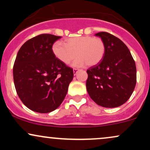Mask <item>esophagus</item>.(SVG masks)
Wrapping results in <instances>:
<instances>
[{
	"instance_id": "1",
	"label": "esophagus",
	"mask_w": 150,
	"mask_h": 150,
	"mask_svg": "<svg viewBox=\"0 0 150 150\" xmlns=\"http://www.w3.org/2000/svg\"><path fill=\"white\" fill-rule=\"evenodd\" d=\"M79 69H77V68H74L73 69V73H74V75H75L77 73V71H78Z\"/></svg>"
}]
</instances>
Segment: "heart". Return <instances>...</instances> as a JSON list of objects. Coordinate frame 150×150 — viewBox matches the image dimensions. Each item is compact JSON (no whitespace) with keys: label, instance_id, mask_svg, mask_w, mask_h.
Masks as SVG:
<instances>
[{"label":"heart","instance_id":"obj_1","mask_svg":"<svg viewBox=\"0 0 150 150\" xmlns=\"http://www.w3.org/2000/svg\"><path fill=\"white\" fill-rule=\"evenodd\" d=\"M52 51L57 59L64 64H68L76 57L74 66H82L87 63L89 66L98 64L105 53L104 42L98 37L91 36L71 37L65 44L56 42L53 44Z\"/></svg>","mask_w":150,"mask_h":150}]
</instances>
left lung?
<instances>
[{
    "mask_svg": "<svg viewBox=\"0 0 150 150\" xmlns=\"http://www.w3.org/2000/svg\"><path fill=\"white\" fill-rule=\"evenodd\" d=\"M95 35L104 42L105 53L101 62L87 70V92L99 106L118 107L128 100L135 89V61L128 48L118 38L105 32Z\"/></svg>",
    "mask_w": 150,
    "mask_h": 150,
    "instance_id": "obj_1",
    "label": "left lung"
}]
</instances>
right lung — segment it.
<instances>
[{
    "mask_svg": "<svg viewBox=\"0 0 150 150\" xmlns=\"http://www.w3.org/2000/svg\"><path fill=\"white\" fill-rule=\"evenodd\" d=\"M61 37L42 34L19 50L13 65L17 94L24 104L38 113H49L64 100L73 70L56 58L53 43Z\"/></svg>",
    "mask_w": 150,
    "mask_h": 150,
    "instance_id": "1",
    "label": "right lung"
}]
</instances>
